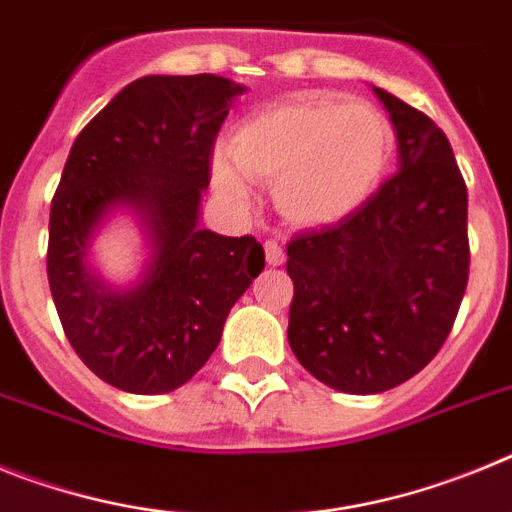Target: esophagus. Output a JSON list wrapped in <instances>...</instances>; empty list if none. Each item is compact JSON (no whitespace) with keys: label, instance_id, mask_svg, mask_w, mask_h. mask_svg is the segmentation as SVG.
Returning <instances> with one entry per match:
<instances>
[{"label":"esophagus","instance_id":"1","mask_svg":"<svg viewBox=\"0 0 512 512\" xmlns=\"http://www.w3.org/2000/svg\"><path fill=\"white\" fill-rule=\"evenodd\" d=\"M264 251H266V264L269 266L284 264V248L279 246L277 241H266Z\"/></svg>","mask_w":512,"mask_h":512}]
</instances>
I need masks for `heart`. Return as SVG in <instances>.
Wrapping results in <instances>:
<instances>
[{
    "instance_id": "obj_1",
    "label": "heart",
    "mask_w": 512,
    "mask_h": 512,
    "mask_svg": "<svg viewBox=\"0 0 512 512\" xmlns=\"http://www.w3.org/2000/svg\"><path fill=\"white\" fill-rule=\"evenodd\" d=\"M395 128L374 104L302 94L253 112L233 128L212 182L235 207L248 205V179L274 182L284 220L323 228L372 200L390 171Z\"/></svg>"
}]
</instances>
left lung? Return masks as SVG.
I'll return each mask as SVG.
<instances>
[{
    "label": "left lung",
    "instance_id": "left-lung-1",
    "mask_svg": "<svg viewBox=\"0 0 512 512\" xmlns=\"http://www.w3.org/2000/svg\"><path fill=\"white\" fill-rule=\"evenodd\" d=\"M374 92L395 125L400 171L354 215L287 243L289 346L348 395L415 377L449 338L469 279L467 184L449 138L395 94Z\"/></svg>",
    "mask_w": 512,
    "mask_h": 512
}]
</instances>
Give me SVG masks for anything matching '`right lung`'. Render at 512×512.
<instances>
[{
  "mask_svg": "<svg viewBox=\"0 0 512 512\" xmlns=\"http://www.w3.org/2000/svg\"><path fill=\"white\" fill-rule=\"evenodd\" d=\"M241 84L215 74L143 76L71 146L48 223V284L79 359L117 390L161 395L200 372L230 307L264 269L253 235L202 230L212 146ZM117 206L147 225L154 253L133 290H110L83 253Z\"/></svg>",
  "mask_w": 512,
  "mask_h": 512,
  "instance_id": "add662e5",
  "label": "right lung"
}]
</instances>
